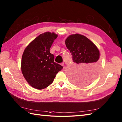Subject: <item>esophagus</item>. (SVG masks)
Listing matches in <instances>:
<instances>
[{
  "instance_id": "34e87169",
  "label": "esophagus",
  "mask_w": 122,
  "mask_h": 122,
  "mask_svg": "<svg viewBox=\"0 0 122 122\" xmlns=\"http://www.w3.org/2000/svg\"><path fill=\"white\" fill-rule=\"evenodd\" d=\"M64 62H62V63H61V66H64Z\"/></svg>"
}]
</instances>
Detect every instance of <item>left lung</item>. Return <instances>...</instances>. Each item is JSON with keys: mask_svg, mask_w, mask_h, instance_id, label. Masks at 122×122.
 Instances as JSON below:
<instances>
[{"mask_svg": "<svg viewBox=\"0 0 122 122\" xmlns=\"http://www.w3.org/2000/svg\"><path fill=\"white\" fill-rule=\"evenodd\" d=\"M65 43L73 62L77 64L76 69L71 75V81L79 85L89 84L99 73V50L87 37L79 33L69 36Z\"/></svg>", "mask_w": 122, "mask_h": 122, "instance_id": "8db88e82", "label": "left lung"}]
</instances>
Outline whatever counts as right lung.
<instances>
[{
	"label": "right lung",
	"mask_w": 122,
	"mask_h": 122,
	"mask_svg": "<svg viewBox=\"0 0 122 122\" xmlns=\"http://www.w3.org/2000/svg\"><path fill=\"white\" fill-rule=\"evenodd\" d=\"M58 35L46 32L38 36L25 48L22 54L21 70L30 86L42 90L49 86L63 66L54 61L50 49Z\"/></svg>",
	"instance_id": "1"
}]
</instances>
